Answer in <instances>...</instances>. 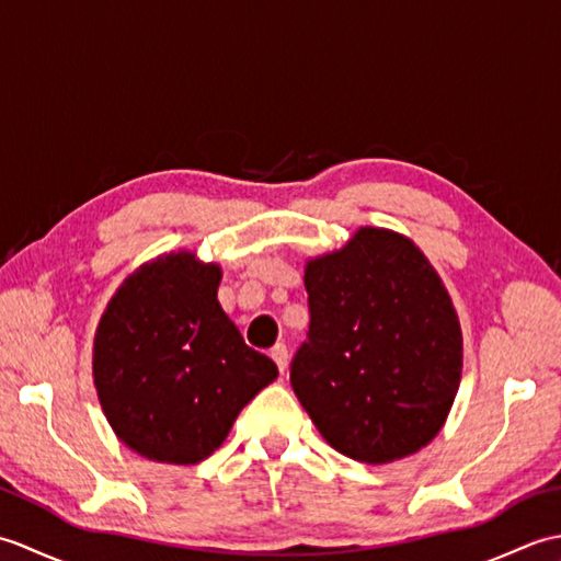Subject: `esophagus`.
<instances>
[{
  "mask_svg": "<svg viewBox=\"0 0 561 561\" xmlns=\"http://www.w3.org/2000/svg\"><path fill=\"white\" fill-rule=\"evenodd\" d=\"M270 356L274 359V364H277L279 371L284 374V368H287V359H289V350H287V344H284V342H277V344H274V347L270 350Z\"/></svg>",
  "mask_w": 561,
  "mask_h": 561,
  "instance_id": "esophagus-1",
  "label": "esophagus"
}]
</instances>
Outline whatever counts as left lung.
Listing matches in <instances>:
<instances>
[{"instance_id":"8db88e82","label":"left lung","mask_w":561,"mask_h":561,"mask_svg":"<svg viewBox=\"0 0 561 561\" xmlns=\"http://www.w3.org/2000/svg\"><path fill=\"white\" fill-rule=\"evenodd\" d=\"M311 325L291 388L342 456L392 462L432 440L456 400L462 335L444 282L410 238L364 226L308 260Z\"/></svg>"}]
</instances>
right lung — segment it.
Segmentation results:
<instances>
[{"mask_svg":"<svg viewBox=\"0 0 561 561\" xmlns=\"http://www.w3.org/2000/svg\"><path fill=\"white\" fill-rule=\"evenodd\" d=\"M219 265L169 253L115 291L93 340V383L127 448L195 465L229 436L238 412L277 378L221 311Z\"/></svg>","mask_w":561,"mask_h":561,"instance_id":"1","label":"right lung"}]
</instances>
